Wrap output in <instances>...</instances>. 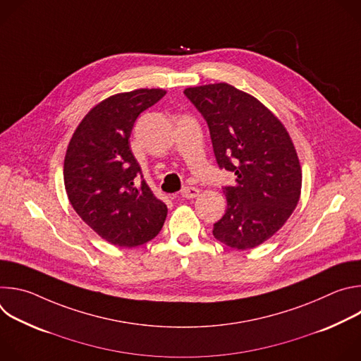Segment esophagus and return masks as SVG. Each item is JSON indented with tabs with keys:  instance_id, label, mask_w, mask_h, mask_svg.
<instances>
[{
	"instance_id": "esophagus-1",
	"label": "esophagus",
	"mask_w": 361,
	"mask_h": 361,
	"mask_svg": "<svg viewBox=\"0 0 361 361\" xmlns=\"http://www.w3.org/2000/svg\"><path fill=\"white\" fill-rule=\"evenodd\" d=\"M200 194V190L195 187H184L181 190V197L184 198H195Z\"/></svg>"
}]
</instances>
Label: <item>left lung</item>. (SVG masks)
I'll return each mask as SVG.
<instances>
[{
  "label": "left lung",
  "instance_id": "left-lung-1",
  "mask_svg": "<svg viewBox=\"0 0 361 361\" xmlns=\"http://www.w3.org/2000/svg\"><path fill=\"white\" fill-rule=\"evenodd\" d=\"M184 94L210 128L216 160L235 174L224 187L226 214L213 234L235 250L273 237L297 207L301 166L284 124L255 97L227 82L188 87Z\"/></svg>",
  "mask_w": 361,
  "mask_h": 361
}]
</instances>
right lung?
Here are the masks:
<instances>
[{
    "instance_id": "add662e5",
    "label": "right lung",
    "mask_w": 361,
    "mask_h": 361,
    "mask_svg": "<svg viewBox=\"0 0 361 361\" xmlns=\"http://www.w3.org/2000/svg\"><path fill=\"white\" fill-rule=\"evenodd\" d=\"M163 88L118 92L92 107L75 128L64 159V185L81 220L101 238L137 247L156 237L167 205L142 180L130 148L137 117L166 95Z\"/></svg>"
}]
</instances>
